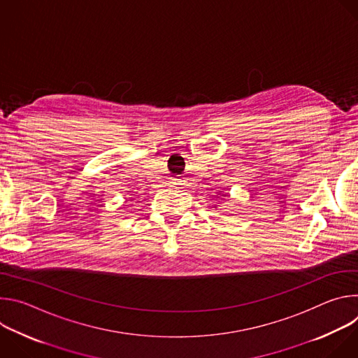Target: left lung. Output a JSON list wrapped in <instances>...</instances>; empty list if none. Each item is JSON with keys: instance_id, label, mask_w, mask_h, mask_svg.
<instances>
[{"instance_id": "obj_1", "label": "left lung", "mask_w": 358, "mask_h": 358, "mask_svg": "<svg viewBox=\"0 0 358 358\" xmlns=\"http://www.w3.org/2000/svg\"><path fill=\"white\" fill-rule=\"evenodd\" d=\"M222 196H224V195H222Z\"/></svg>"}]
</instances>
